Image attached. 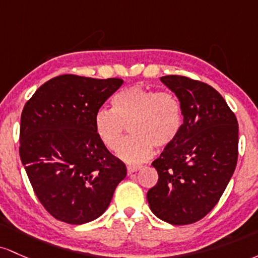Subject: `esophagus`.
Listing matches in <instances>:
<instances>
[{
    "label": "esophagus",
    "instance_id": "1",
    "mask_svg": "<svg viewBox=\"0 0 258 258\" xmlns=\"http://www.w3.org/2000/svg\"><path fill=\"white\" fill-rule=\"evenodd\" d=\"M126 169H128V173H134L137 172V170L141 169V166H128Z\"/></svg>",
    "mask_w": 258,
    "mask_h": 258
}]
</instances>
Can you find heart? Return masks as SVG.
Segmentation results:
<instances>
[{
	"label": "heart",
	"mask_w": 258,
	"mask_h": 258,
	"mask_svg": "<svg viewBox=\"0 0 258 258\" xmlns=\"http://www.w3.org/2000/svg\"><path fill=\"white\" fill-rule=\"evenodd\" d=\"M113 108H100L95 114V132L109 151L117 150L126 126L132 138L118 149L129 163L149 160L153 146L164 149L180 135L184 124L183 106L176 95L143 85L123 89L112 98Z\"/></svg>",
	"instance_id": "obj_1"
}]
</instances>
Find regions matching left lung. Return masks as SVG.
Wrapping results in <instances>:
<instances>
[{
  "label": "left lung",
  "mask_w": 258,
  "mask_h": 258,
  "mask_svg": "<svg viewBox=\"0 0 258 258\" xmlns=\"http://www.w3.org/2000/svg\"><path fill=\"white\" fill-rule=\"evenodd\" d=\"M180 100L184 124L152 166L158 181L147 191L150 208L162 221L186 225L218 204L238 161L235 114L212 86L183 75L161 78Z\"/></svg>",
  "instance_id": "1"
}]
</instances>
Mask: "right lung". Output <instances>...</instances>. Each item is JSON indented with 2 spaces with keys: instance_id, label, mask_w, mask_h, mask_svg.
<instances>
[{
  "instance_id": "right-lung-1",
  "label": "right lung",
  "mask_w": 258,
  "mask_h": 258,
  "mask_svg": "<svg viewBox=\"0 0 258 258\" xmlns=\"http://www.w3.org/2000/svg\"><path fill=\"white\" fill-rule=\"evenodd\" d=\"M121 84L118 78L58 75L23 108L20 160L39 201L60 222L96 219L125 178V164L101 143L94 124L96 112Z\"/></svg>"
}]
</instances>
